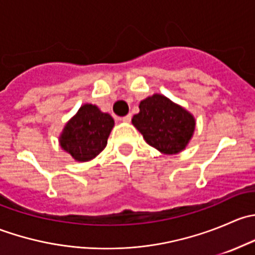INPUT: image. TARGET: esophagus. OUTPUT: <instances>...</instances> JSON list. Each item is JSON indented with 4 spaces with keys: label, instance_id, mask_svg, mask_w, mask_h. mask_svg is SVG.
Returning a JSON list of instances; mask_svg holds the SVG:
<instances>
[{
    "label": "esophagus",
    "instance_id": "esophagus-1",
    "mask_svg": "<svg viewBox=\"0 0 255 255\" xmlns=\"http://www.w3.org/2000/svg\"><path fill=\"white\" fill-rule=\"evenodd\" d=\"M130 120H132V116H130V115H127V116H125V117L121 118V121H122V122H125V123H129Z\"/></svg>",
    "mask_w": 255,
    "mask_h": 255
}]
</instances>
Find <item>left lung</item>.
<instances>
[{"label": "left lung", "mask_w": 255, "mask_h": 255, "mask_svg": "<svg viewBox=\"0 0 255 255\" xmlns=\"http://www.w3.org/2000/svg\"><path fill=\"white\" fill-rule=\"evenodd\" d=\"M132 125L142 133L144 140L160 153L171 155L184 150L194 135V115L161 94L140 101L139 113Z\"/></svg>", "instance_id": "obj_1"}]
</instances>
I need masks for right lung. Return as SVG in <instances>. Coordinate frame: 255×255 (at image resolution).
Segmentation results:
<instances>
[{
	"label": "right lung",
	"instance_id": "1",
	"mask_svg": "<svg viewBox=\"0 0 255 255\" xmlns=\"http://www.w3.org/2000/svg\"><path fill=\"white\" fill-rule=\"evenodd\" d=\"M113 127L110 113L102 112L96 105L84 104L64 126L59 144L74 160L90 161L106 148Z\"/></svg>",
	"mask_w": 255,
	"mask_h": 255
}]
</instances>
